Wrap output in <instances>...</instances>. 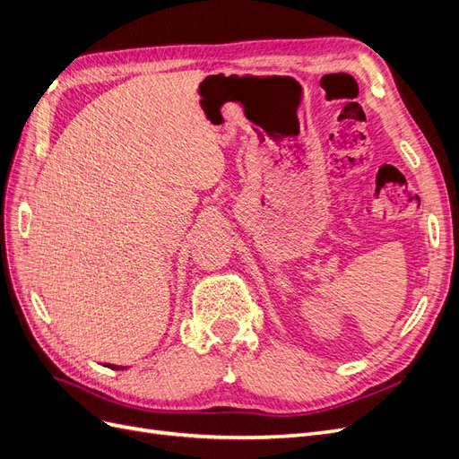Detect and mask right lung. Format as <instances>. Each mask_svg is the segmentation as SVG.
Returning <instances> with one entry per match:
<instances>
[{
	"label": "right lung",
	"mask_w": 459,
	"mask_h": 459,
	"mask_svg": "<svg viewBox=\"0 0 459 459\" xmlns=\"http://www.w3.org/2000/svg\"><path fill=\"white\" fill-rule=\"evenodd\" d=\"M109 368H113V370H123V368H126V367H118V365H108Z\"/></svg>",
	"instance_id": "add662e5"
}]
</instances>
